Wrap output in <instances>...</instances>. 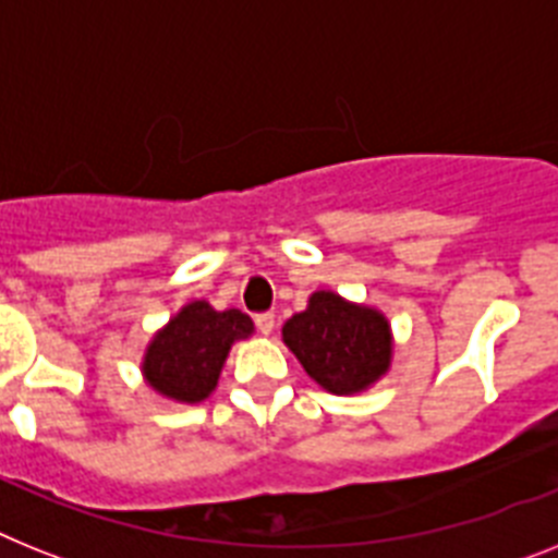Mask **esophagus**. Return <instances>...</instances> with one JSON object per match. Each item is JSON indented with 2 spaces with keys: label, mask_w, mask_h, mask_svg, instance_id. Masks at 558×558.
<instances>
[{
  "label": "esophagus",
  "mask_w": 558,
  "mask_h": 558,
  "mask_svg": "<svg viewBox=\"0 0 558 558\" xmlns=\"http://www.w3.org/2000/svg\"><path fill=\"white\" fill-rule=\"evenodd\" d=\"M256 328H259V333H265V336L274 333V328H276L274 313H259V316H256Z\"/></svg>",
  "instance_id": "esophagus-1"
}]
</instances>
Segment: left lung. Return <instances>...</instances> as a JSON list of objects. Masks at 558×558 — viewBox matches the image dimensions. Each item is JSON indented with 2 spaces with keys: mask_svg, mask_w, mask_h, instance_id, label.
Wrapping results in <instances>:
<instances>
[{
  "mask_svg": "<svg viewBox=\"0 0 558 558\" xmlns=\"http://www.w3.org/2000/svg\"><path fill=\"white\" fill-rule=\"evenodd\" d=\"M282 342L307 376L336 396L365 393L393 362L388 316L333 290H313L305 311L282 325Z\"/></svg>",
  "mask_w": 558,
  "mask_h": 558,
  "instance_id": "1",
  "label": "left lung"
}]
</instances>
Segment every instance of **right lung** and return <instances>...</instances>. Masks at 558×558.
I'll list each match as a JSON object with an SVG mask.
<instances>
[{
  "label": "right lung",
  "mask_w": 558,
  "mask_h": 558,
  "mask_svg": "<svg viewBox=\"0 0 558 558\" xmlns=\"http://www.w3.org/2000/svg\"><path fill=\"white\" fill-rule=\"evenodd\" d=\"M247 336H253L247 313L236 307L216 311L205 299H193L150 336L142 356V379L170 402H205L219 385L230 348Z\"/></svg>",
  "instance_id": "right-lung-1"
}]
</instances>
